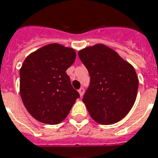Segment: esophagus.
Returning <instances> with one entry per match:
<instances>
[{
    "label": "esophagus",
    "instance_id": "1",
    "mask_svg": "<svg viewBox=\"0 0 158 158\" xmlns=\"http://www.w3.org/2000/svg\"><path fill=\"white\" fill-rule=\"evenodd\" d=\"M79 95H80V97L84 96V88H80V89H79Z\"/></svg>",
    "mask_w": 158,
    "mask_h": 158
}]
</instances>
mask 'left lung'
Returning <instances> with one entry per match:
<instances>
[{
    "label": "left lung",
    "instance_id": "obj_1",
    "mask_svg": "<svg viewBox=\"0 0 158 158\" xmlns=\"http://www.w3.org/2000/svg\"><path fill=\"white\" fill-rule=\"evenodd\" d=\"M79 57L90 75L83 102L91 117L101 125L122 120L137 97L139 79L135 68L103 44L85 48L79 51Z\"/></svg>",
    "mask_w": 158,
    "mask_h": 158
}]
</instances>
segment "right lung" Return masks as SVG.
Returning a JSON list of instances; mask_svg holds the SVG:
<instances>
[{
    "label": "right lung",
    "mask_w": 158,
    "mask_h": 158,
    "mask_svg": "<svg viewBox=\"0 0 158 158\" xmlns=\"http://www.w3.org/2000/svg\"><path fill=\"white\" fill-rule=\"evenodd\" d=\"M75 57L74 49L52 43L24 60L19 70L21 98L27 110L38 121L59 124L79 98L65 72Z\"/></svg>",
    "instance_id": "1"
}]
</instances>
